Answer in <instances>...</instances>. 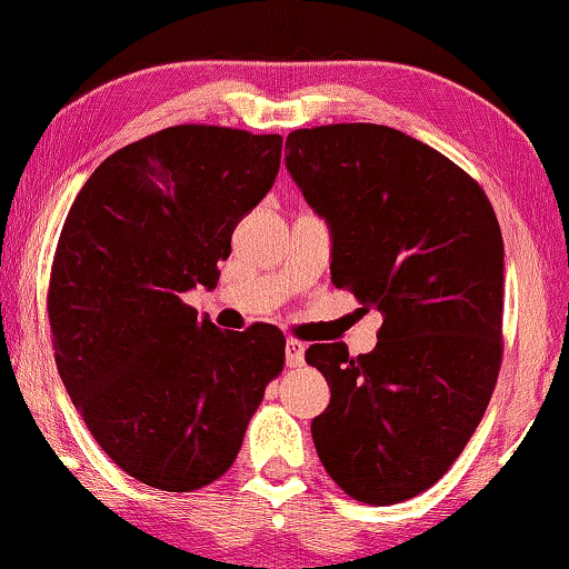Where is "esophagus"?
Returning a JSON list of instances; mask_svg holds the SVG:
<instances>
[{"instance_id": "obj_1", "label": "esophagus", "mask_w": 569, "mask_h": 569, "mask_svg": "<svg viewBox=\"0 0 569 569\" xmlns=\"http://www.w3.org/2000/svg\"><path fill=\"white\" fill-rule=\"evenodd\" d=\"M284 353H287V367H302L305 365V346L298 339H287Z\"/></svg>"}]
</instances>
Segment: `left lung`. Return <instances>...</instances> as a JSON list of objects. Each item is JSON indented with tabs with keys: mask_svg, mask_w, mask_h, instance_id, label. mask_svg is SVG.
Instances as JSON below:
<instances>
[{
	"mask_svg": "<svg viewBox=\"0 0 569 569\" xmlns=\"http://www.w3.org/2000/svg\"><path fill=\"white\" fill-rule=\"evenodd\" d=\"M287 169L331 226L333 284L377 308L375 351L312 343L331 406L312 421L326 472L359 503L441 480L480 426L503 359V236L482 187L400 130L336 122L287 136Z\"/></svg>",
	"mask_w": 569,
	"mask_h": 569,
	"instance_id": "obj_1",
	"label": "left lung"
}]
</instances>
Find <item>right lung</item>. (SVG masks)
I'll return each instance as SVG.
<instances>
[{"instance_id": "add662e5", "label": "right lung", "mask_w": 569, "mask_h": 569, "mask_svg": "<svg viewBox=\"0 0 569 569\" xmlns=\"http://www.w3.org/2000/svg\"><path fill=\"white\" fill-rule=\"evenodd\" d=\"M279 159L277 133L174 126L107 156L66 216L48 282L56 365L104 455L151 488L223 477L284 367L277 326L220 331L182 300L218 284Z\"/></svg>"}]
</instances>
